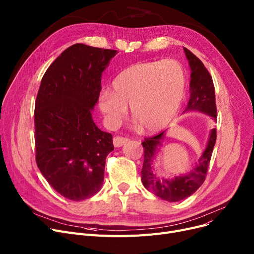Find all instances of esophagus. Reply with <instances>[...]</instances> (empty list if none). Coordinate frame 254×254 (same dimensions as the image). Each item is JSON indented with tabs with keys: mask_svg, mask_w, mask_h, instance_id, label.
Segmentation results:
<instances>
[{
	"mask_svg": "<svg viewBox=\"0 0 254 254\" xmlns=\"http://www.w3.org/2000/svg\"><path fill=\"white\" fill-rule=\"evenodd\" d=\"M128 141H129V139L124 138V137H119V136H116V137L113 138V144H114L115 147H122L123 145H125Z\"/></svg>",
	"mask_w": 254,
	"mask_h": 254,
	"instance_id": "obj_1",
	"label": "esophagus"
}]
</instances>
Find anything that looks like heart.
<instances>
[{
	"mask_svg": "<svg viewBox=\"0 0 254 254\" xmlns=\"http://www.w3.org/2000/svg\"><path fill=\"white\" fill-rule=\"evenodd\" d=\"M113 91L103 90L99 108L107 124L117 127L130 106V114L145 131L166 127L177 115L185 96L186 75L174 60L138 63L120 72Z\"/></svg>",
	"mask_w": 254,
	"mask_h": 254,
	"instance_id": "b5f03b06",
	"label": "heart"
}]
</instances>
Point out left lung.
<instances>
[{
  "label": "left lung",
  "mask_w": 254,
  "mask_h": 254,
  "mask_svg": "<svg viewBox=\"0 0 254 254\" xmlns=\"http://www.w3.org/2000/svg\"><path fill=\"white\" fill-rule=\"evenodd\" d=\"M183 49L191 71L190 83V98L183 113L190 111L202 112L213 120H216L215 89L212 77L204 64L191 51L185 47ZM165 132L166 130L154 137L145 138L144 142H142L144 148V163L141 171L142 182L146 189L162 199L167 202H179L191 195L203 184L216 142V128L211 129L206 148L197 159L195 167L188 174L173 178L158 176L152 167L158 147L165 138Z\"/></svg>",
  "instance_id": "8db88e82"
}]
</instances>
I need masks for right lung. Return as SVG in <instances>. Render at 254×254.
Returning a JSON list of instances; mask_svg holds the SVG:
<instances>
[{
    "mask_svg": "<svg viewBox=\"0 0 254 254\" xmlns=\"http://www.w3.org/2000/svg\"><path fill=\"white\" fill-rule=\"evenodd\" d=\"M117 51L74 44L45 72L35 105L36 163L53 190L71 201L100 191L112 135L93 123L102 73Z\"/></svg>",
    "mask_w": 254,
    "mask_h": 254,
    "instance_id": "add662e5",
    "label": "right lung"
}]
</instances>
